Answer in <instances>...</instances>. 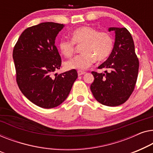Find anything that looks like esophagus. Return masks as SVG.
<instances>
[{"instance_id": "1", "label": "esophagus", "mask_w": 153, "mask_h": 153, "mask_svg": "<svg viewBox=\"0 0 153 153\" xmlns=\"http://www.w3.org/2000/svg\"><path fill=\"white\" fill-rule=\"evenodd\" d=\"M85 74H86V72L84 71H81V70L77 71V74H78V76H82V75Z\"/></svg>"}]
</instances>
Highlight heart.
I'll return each instance as SVG.
<instances>
[{
  "label": "heart",
  "mask_w": 153,
  "mask_h": 153,
  "mask_svg": "<svg viewBox=\"0 0 153 153\" xmlns=\"http://www.w3.org/2000/svg\"><path fill=\"white\" fill-rule=\"evenodd\" d=\"M71 40L62 38L58 44L62 54L72 57L76 52V45H82V54L68 60L65 63L68 69H86L96 60L104 61L111 55L114 48V39L106 31H98L91 26H82L71 33Z\"/></svg>",
  "instance_id": "1"
}]
</instances>
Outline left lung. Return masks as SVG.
Wrapping results in <instances>:
<instances>
[{
  "label": "left lung",
  "instance_id": "left-lung-1",
  "mask_svg": "<svg viewBox=\"0 0 153 153\" xmlns=\"http://www.w3.org/2000/svg\"><path fill=\"white\" fill-rule=\"evenodd\" d=\"M114 31V46L106 61L98 67L104 74L92 71L94 81L90 89L94 98L109 107L123 104L134 91L138 76L139 62L135 53L132 35L126 27H110Z\"/></svg>",
  "mask_w": 153,
  "mask_h": 153
}]
</instances>
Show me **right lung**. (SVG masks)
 <instances>
[{
  "label": "right lung",
  "instance_id": "add662e5",
  "mask_svg": "<svg viewBox=\"0 0 153 153\" xmlns=\"http://www.w3.org/2000/svg\"><path fill=\"white\" fill-rule=\"evenodd\" d=\"M63 27L60 23L46 22L27 27L13 49L19 89L30 101L44 109L63 102L77 77L76 69L53 77L62 64L55 40Z\"/></svg>",
  "mask_w": 153,
  "mask_h": 153
}]
</instances>
